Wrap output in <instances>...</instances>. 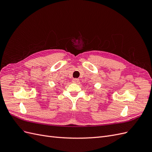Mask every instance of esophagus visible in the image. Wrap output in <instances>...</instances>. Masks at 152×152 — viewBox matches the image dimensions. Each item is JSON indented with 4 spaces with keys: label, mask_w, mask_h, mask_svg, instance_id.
<instances>
[{
    "label": "esophagus",
    "mask_w": 152,
    "mask_h": 152,
    "mask_svg": "<svg viewBox=\"0 0 152 152\" xmlns=\"http://www.w3.org/2000/svg\"><path fill=\"white\" fill-rule=\"evenodd\" d=\"M79 82V79H76V78H75V79H73L72 80V82H73V83H74V84H77Z\"/></svg>",
    "instance_id": "34e87169"
}]
</instances>
